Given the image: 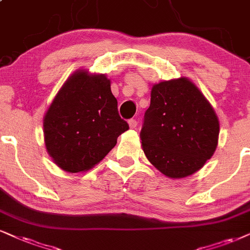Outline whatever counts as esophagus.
<instances>
[{"label": "esophagus", "mask_w": 250, "mask_h": 250, "mask_svg": "<svg viewBox=\"0 0 250 250\" xmlns=\"http://www.w3.org/2000/svg\"><path fill=\"white\" fill-rule=\"evenodd\" d=\"M128 123H129V127H130L131 129L137 127V120H136V119H130L128 121Z\"/></svg>", "instance_id": "34e87169"}]
</instances>
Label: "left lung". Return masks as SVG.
I'll use <instances>...</instances> for the list:
<instances>
[{
	"label": "left lung",
	"mask_w": 250,
	"mask_h": 250,
	"mask_svg": "<svg viewBox=\"0 0 250 250\" xmlns=\"http://www.w3.org/2000/svg\"><path fill=\"white\" fill-rule=\"evenodd\" d=\"M219 121L203 94L187 78L156 84L140 137L152 165L180 179L202 168L212 157Z\"/></svg>",
	"instance_id": "1"
}]
</instances>
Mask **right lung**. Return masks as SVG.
Wrapping results in <instances>:
<instances>
[{
  "instance_id": "add662e5",
  "label": "right lung",
  "mask_w": 250,
  "mask_h": 250,
  "mask_svg": "<svg viewBox=\"0 0 250 250\" xmlns=\"http://www.w3.org/2000/svg\"><path fill=\"white\" fill-rule=\"evenodd\" d=\"M129 129L104 75L78 71L60 90L43 120L45 143L56 165L71 173L103 160Z\"/></svg>"
}]
</instances>
